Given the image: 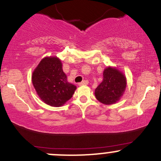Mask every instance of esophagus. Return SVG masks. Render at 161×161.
<instances>
[{
    "label": "esophagus",
    "mask_w": 161,
    "mask_h": 161,
    "mask_svg": "<svg viewBox=\"0 0 161 161\" xmlns=\"http://www.w3.org/2000/svg\"><path fill=\"white\" fill-rule=\"evenodd\" d=\"M79 85L81 86V85H87V84H88V81H87V80H84L83 81H81L80 83H79Z\"/></svg>",
    "instance_id": "obj_1"
}]
</instances>
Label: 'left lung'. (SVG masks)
I'll return each instance as SVG.
<instances>
[{"label":"left lung","instance_id":"obj_1","mask_svg":"<svg viewBox=\"0 0 161 161\" xmlns=\"http://www.w3.org/2000/svg\"><path fill=\"white\" fill-rule=\"evenodd\" d=\"M126 86L125 74L116 67L107 66L103 71V81L95 90V98L103 104H114L120 99Z\"/></svg>","mask_w":161,"mask_h":161}]
</instances>
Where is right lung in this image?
I'll return each instance as SVG.
<instances>
[{
	"instance_id": "right-lung-1",
	"label": "right lung",
	"mask_w": 161,
	"mask_h": 161,
	"mask_svg": "<svg viewBox=\"0 0 161 161\" xmlns=\"http://www.w3.org/2000/svg\"><path fill=\"white\" fill-rule=\"evenodd\" d=\"M32 83L41 100L51 106L59 107L72 98L77 87L67 81L58 57H44L32 74Z\"/></svg>"
}]
</instances>
